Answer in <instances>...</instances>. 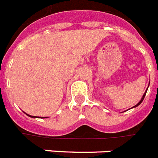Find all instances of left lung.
Here are the masks:
<instances>
[{
	"mask_svg": "<svg viewBox=\"0 0 158 158\" xmlns=\"http://www.w3.org/2000/svg\"><path fill=\"white\" fill-rule=\"evenodd\" d=\"M147 90H148V89H147ZM147 90H146V92L144 93V94H143V98H141V100L139 101V103H137V104H136V105L134 106V107H133V108H135V107H138V106L139 105V104H140V103H142V102H143V99H144V97H145V95H146V94H147Z\"/></svg>",
	"mask_w": 158,
	"mask_h": 158,
	"instance_id": "obj_1",
	"label": "left lung"
}]
</instances>
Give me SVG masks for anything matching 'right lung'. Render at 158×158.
Segmentation results:
<instances>
[{
    "label": "right lung",
    "mask_w": 158,
    "mask_h": 158,
    "mask_svg": "<svg viewBox=\"0 0 158 158\" xmlns=\"http://www.w3.org/2000/svg\"><path fill=\"white\" fill-rule=\"evenodd\" d=\"M27 115H28V116H29V117H31V118H38V117L31 116V115H29V114H27ZM39 118H46V117H44V118H43V117H39Z\"/></svg>",
    "instance_id": "add662e5"
}]
</instances>
